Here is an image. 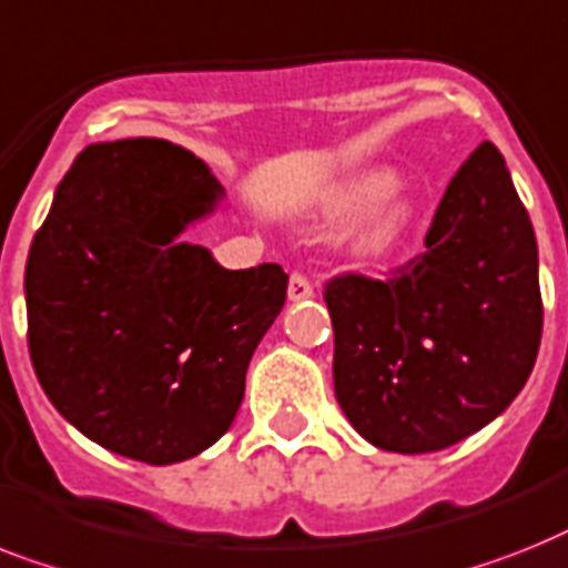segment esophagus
<instances>
[{
    "label": "esophagus",
    "instance_id": "esophagus-1",
    "mask_svg": "<svg viewBox=\"0 0 568 568\" xmlns=\"http://www.w3.org/2000/svg\"><path fill=\"white\" fill-rule=\"evenodd\" d=\"M312 297H315V288H312V283H308L306 276L292 274V280H288V300H292V303H300V300Z\"/></svg>",
    "mask_w": 568,
    "mask_h": 568
}]
</instances>
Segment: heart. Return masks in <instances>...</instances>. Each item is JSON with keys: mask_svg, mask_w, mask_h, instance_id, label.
<instances>
[{"mask_svg": "<svg viewBox=\"0 0 568 568\" xmlns=\"http://www.w3.org/2000/svg\"><path fill=\"white\" fill-rule=\"evenodd\" d=\"M364 215L353 230L349 247L358 260H382L408 239L417 219L414 201L396 174L385 165H373L332 186L321 204V224L329 230L344 227Z\"/></svg>", "mask_w": 568, "mask_h": 568, "instance_id": "heart-1", "label": "heart"}]
</instances>
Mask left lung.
Returning a JSON list of instances; mask_svg holds the SVG:
<instances>
[{
    "instance_id": "obj_1",
    "label": "left lung",
    "mask_w": 568,
    "mask_h": 568,
    "mask_svg": "<svg viewBox=\"0 0 568 568\" xmlns=\"http://www.w3.org/2000/svg\"><path fill=\"white\" fill-rule=\"evenodd\" d=\"M324 300L335 396L367 444L423 455L499 417L542 335L537 239L499 149L452 178L426 251L390 280L335 276Z\"/></svg>"
}]
</instances>
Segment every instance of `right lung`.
<instances>
[{"label":"right lung","instance_id":"add662e5","mask_svg":"<svg viewBox=\"0 0 568 568\" xmlns=\"http://www.w3.org/2000/svg\"><path fill=\"white\" fill-rule=\"evenodd\" d=\"M221 201L195 154L145 136L87 145L54 189L26 262L29 353L92 444L165 467L236 417L288 276L274 262L221 268L180 239Z\"/></svg>","mask_w":568,"mask_h":568}]
</instances>
